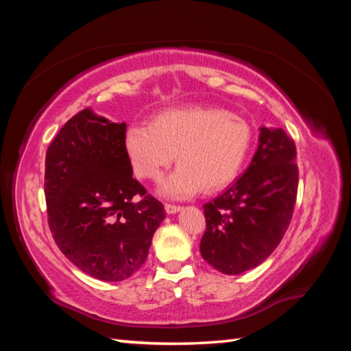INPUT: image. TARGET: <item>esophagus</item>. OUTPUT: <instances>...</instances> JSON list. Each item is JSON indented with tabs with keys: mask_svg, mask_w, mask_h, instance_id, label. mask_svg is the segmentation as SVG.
Here are the masks:
<instances>
[{
	"mask_svg": "<svg viewBox=\"0 0 351 351\" xmlns=\"http://www.w3.org/2000/svg\"><path fill=\"white\" fill-rule=\"evenodd\" d=\"M166 213L167 214H176V213H180L181 211V206H178V205H171V204H166Z\"/></svg>",
	"mask_w": 351,
	"mask_h": 351,
	"instance_id": "obj_1",
	"label": "esophagus"
}]
</instances>
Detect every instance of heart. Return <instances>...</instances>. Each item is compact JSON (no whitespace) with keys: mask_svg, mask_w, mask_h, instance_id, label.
Instances as JSON below:
<instances>
[{"mask_svg":"<svg viewBox=\"0 0 351 351\" xmlns=\"http://www.w3.org/2000/svg\"><path fill=\"white\" fill-rule=\"evenodd\" d=\"M250 125L220 108L182 107L160 111L152 123H131L125 151L140 178L156 180L164 167L180 162L160 184V193L185 199L202 189L215 191L232 182L247 160Z\"/></svg>","mask_w":351,"mask_h":351,"instance_id":"1","label":"heart"}]
</instances>
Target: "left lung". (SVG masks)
Segmentation results:
<instances>
[{"instance_id": "obj_1", "label": "left lung", "mask_w": 351, "mask_h": 351, "mask_svg": "<svg viewBox=\"0 0 351 351\" xmlns=\"http://www.w3.org/2000/svg\"><path fill=\"white\" fill-rule=\"evenodd\" d=\"M294 140L282 128H259L252 162L219 197L204 205L200 255L217 271L240 274L263 264L293 217L299 169Z\"/></svg>"}]
</instances>
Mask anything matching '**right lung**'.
Listing matches in <instances>:
<instances>
[{"label":"right lung","mask_w":351,"mask_h":351,"mask_svg":"<svg viewBox=\"0 0 351 351\" xmlns=\"http://www.w3.org/2000/svg\"><path fill=\"white\" fill-rule=\"evenodd\" d=\"M125 132V122L86 108L64 123L45 158L54 241L81 271L106 282L140 270L166 217L162 204L132 178Z\"/></svg>","instance_id":"add662e5"}]
</instances>
